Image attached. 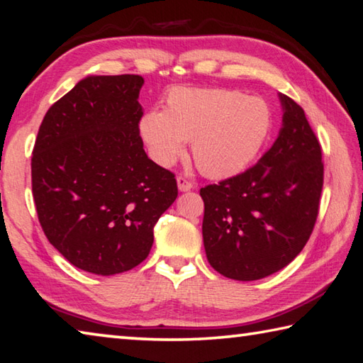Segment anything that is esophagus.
I'll list each match as a JSON object with an SVG mask.
<instances>
[{
    "mask_svg": "<svg viewBox=\"0 0 363 363\" xmlns=\"http://www.w3.org/2000/svg\"><path fill=\"white\" fill-rule=\"evenodd\" d=\"M177 184H179V189L183 191V193H184V191L193 189V183L184 179V177H182V175L177 177Z\"/></svg>",
    "mask_w": 363,
    "mask_h": 363,
    "instance_id": "obj_1",
    "label": "esophagus"
}]
</instances>
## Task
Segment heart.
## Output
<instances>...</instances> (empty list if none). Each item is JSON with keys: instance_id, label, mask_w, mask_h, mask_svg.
<instances>
[{"instance_id": "heart-1", "label": "heart", "mask_w": 363, "mask_h": 363, "mask_svg": "<svg viewBox=\"0 0 363 363\" xmlns=\"http://www.w3.org/2000/svg\"><path fill=\"white\" fill-rule=\"evenodd\" d=\"M272 111L256 96L224 88H179L164 112L143 115L139 131L152 158L170 167L191 140V156L203 175L224 179L243 170L269 138Z\"/></svg>"}]
</instances>
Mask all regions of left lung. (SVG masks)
Returning a JSON list of instances; mask_svg holds the SVG:
<instances>
[{
    "label": "left lung",
    "mask_w": 363,
    "mask_h": 363,
    "mask_svg": "<svg viewBox=\"0 0 363 363\" xmlns=\"http://www.w3.org/2000/svg\"><path fill=\"white\" fill-rule=\"evenodd\" d=\"M283 128L255 166L201 188L207 259L225 278L255 281L292 262L308 242L324 183L323 150L286 94Z\"/></svg>",
    "instance_id": "left-lung-1"
}]
</instances>
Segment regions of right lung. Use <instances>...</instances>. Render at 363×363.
Masks as SVG:
<instances>
[{"label":"right lung","instance_id":"add662e5","mask_svg":"<svg viewBox=\"0 0 363 363\" xmlns=\"http://www.w3.org/2000/svg\"><path fill=\"white\" fill-rule=\"evenodd\" d=\"M140 75H90L47 111L31 158L39 223L72 265L111 277L145 261L179 196L139 131Z\"/></svg>","mask_w":363,"mask_h":363}]
</instances>
